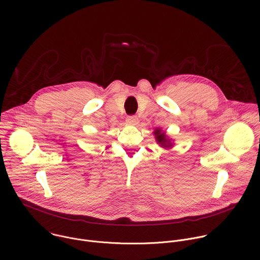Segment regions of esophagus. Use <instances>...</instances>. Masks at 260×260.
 Returning <instances> with one entry per match:
<instances>
[{
	"label": "esophagus",
	"mask_w": 260,
	"mask_h": 260,
	"mask_svg": "<svg viewBox=\"0 0 260 260\" xmlns=\"http://www.w3.org/2000/svg\"><path fill=\"white\" fill-rule=\"evenodd\" d=\"M126 122L131 125H137L139 123V119L137 116H128L126 118Z\"/></svg>",
	"instance_id": "1"
}]
</instances>
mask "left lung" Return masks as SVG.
<instances>
[{"instance_id":"left-lung-1","label":"left lung","mask_w":260,"mask_h":260,"mask_svg":"<svg viewBox=\"0 0 260 260\" xmlns=\"http://www.w3.org/2000/svg\"><path fill=\"white\" fill-rule=\"evenodd\" d=\"M154 135H155V138H156V140H157V142L160 144V145H162V146H165V147H170L172 144L166 139V135L164 134V133H161V131L160 129H156L155 132H154Z\"/></svg>"}]
</instances>
